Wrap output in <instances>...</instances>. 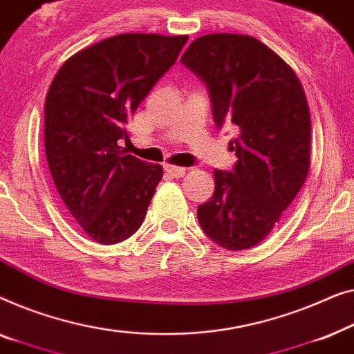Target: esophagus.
I'll return each mask as SVG.
<instances>
[{"mask_svg":"<svg viewBox=\"0 0 354 354\" xmlns=\"http://www.w3.org/2000/svg\"><path fill=\"white\" fill-rule=\"evenodd\" d=\"M163 168H165L167 175H170L171 178H181V176H184V175H186V168H183V167H175V165H165V167H163Z\"/></svg>","mask_w":354,"mask_h":354,"instance_id":"34e87169","label":"esophagus"}]
</instances>
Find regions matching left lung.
<instances>
[{
  "instance_id": "1",
  "label": "left lung",
  "mask_w": 354,
  "mask_h": 354,
  "mask_svg": "<svg viewBox=\"0 0 354 354\" xmlns=\"http://www.w3.org/2000/svg\"><path fill=\"white\" fill-rule=\"evenodd\" d=\"M184 64L208 89L218 129L236 127L237 162L215 170V192L197 207L202 231L227 250H245L272 231L310 170L311 118L295 72L248 35L194 39Z\"/></svg>"
}]
</instances>
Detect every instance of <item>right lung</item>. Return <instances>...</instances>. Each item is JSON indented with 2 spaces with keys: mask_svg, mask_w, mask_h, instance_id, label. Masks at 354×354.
Here are the masks:
<instances>
[{
  "mask_svg": "<svg viewBox=\"0 0 354 354\" xmlns=\"http://www.w3.org/2000/svg\"><path fill=\"white\" fill-rule=\"evenodd\" d=\"M187 35L123 33L62 64L44 101V151L68 213L94 242L112 245L142 225L158 163L125 153L127 123L176 62Z\"/></svg>",
  "mask_w": 354,
  "mask_h": 354,
  "instance_id": "right-lung-1",
  "label": "right lung"
}]
</instances>
